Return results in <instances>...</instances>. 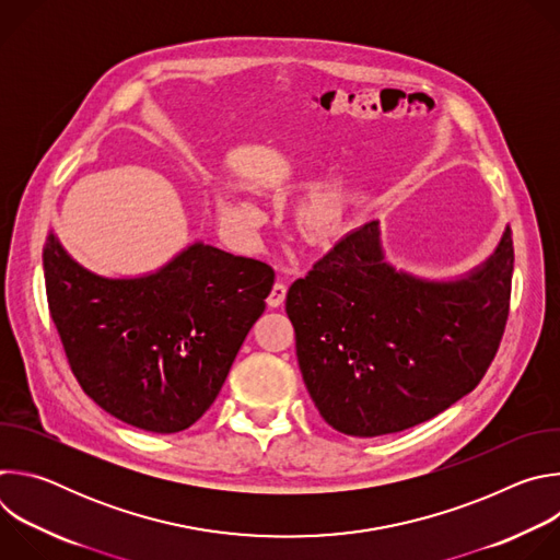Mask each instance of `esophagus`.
Masks as SVG:
<instances>
[{"mask_svg": "<svg viewBox=\"0 0 560 560\" xmlns=\"http://www.w3.org/2000/svg\"><path fill=\"white\" fill-rule=\"evenodd\" d=\"M285 292H288V285H285L283 281H277V283L272 285L270 294H268V305H270V307H279V305H283V301H285Z\"/></svg>", "mask_w": 560, "mask_h": 560, "instance_id": "34e87169", "label": "esophagus"}]
</instances>
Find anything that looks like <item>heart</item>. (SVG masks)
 <instances>
[{
  "mask_svg": "<svg viewBox=\"0 0 560 560\" xmlns=\"http://www.w3.org/2000/svg\"><path fill=\"white\" fill-rule=\"evenodd\" d=\"M214 206L221 221L234 230H253L261 219L255 203L232 197L228 192H217ZM343 223H346V208L341 199H337L330 192L314 195L299 208V225L312 246L330 244L332 238H337V234L343 230Z\"/></svg>",
  "mask_w": 560,
  "mask_h": 560,
  "instance_id": "b5f03b06",
  "label": "heart"
}]
</instances>
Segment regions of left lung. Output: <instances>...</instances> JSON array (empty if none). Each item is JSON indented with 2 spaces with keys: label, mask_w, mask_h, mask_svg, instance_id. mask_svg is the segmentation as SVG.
<instances>
[{
  "label": "left lung",
  "mask_w": 560,
  "mask_h": 560,
  "mask_svg": "<svg viewBox=\"0 0 560 560\" xmlns=\"http://www.w3.org/2000/svg\"><path fill=\"white\" fill-rule=\"evenodd\" d=\"M512 270L510 225L486 261L450 279L394 268L378 221L348 232L285 296L318 415L341 434L372 439L447 410L499 350Z\"/></svg>",
  "instance_id": "8db88e82"
}]
</instances>
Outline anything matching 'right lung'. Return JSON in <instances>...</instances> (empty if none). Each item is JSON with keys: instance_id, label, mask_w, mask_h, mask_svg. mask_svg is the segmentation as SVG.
<instances>
[{"instance_id": "right-lung-1", "label": "right lung", "mask_w": 560, "mask_h": 560, "mask_svg": "<svg viewBox=\"0 0 560 560\" xmlns=\"http://www.w3.org/2000/svg\"><path fill=\"white\" fill-rule=\"evenodd\" d=\"M50 316L79 385L110 417L154 434L190 428L266 310L275 270L201 238L162 268L106 277L55 230L44 246Z\"/></svg>"}]
</instances>
